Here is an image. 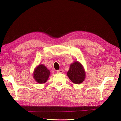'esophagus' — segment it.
<instances>
[{
    "label": "esophagus",
    "mask_w": 121,
    "mask_h": 121,
    "mask_svg": "<svg viewBox=\"0 0 121 121\" xmlns=\"http://www.w3.org/2000/svg\"><path fill=\"white\" fill-rule=\"evenodd\" d=\"M57 72L58 73H63L64 72V70L63 69H59V70H57Z\"/></svg>",
    "instance_id": "1"
}]
</instances>
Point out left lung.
<instances>
[{"label":"left lung","instance_id":"1","mask_svg":"<svg viewBox=\"0 0 121 121\" xmlns=\"http://www.w3.org/2000/svg\"><path fill=\"white\" fill-rule=\"evenodd\" d=\"M67 76L73 83L79 84L85 80L86 72L83 65L78 61H75L70 65Z\"/></svg>","mask_w":121,"mask_h":121}]
</instances>
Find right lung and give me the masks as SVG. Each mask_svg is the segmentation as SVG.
Here are the masks:
<instances>
[{
	"label": "right lung",
	"mask_w": 121,
	"mask_h": 121,
	"mask_svg": "<svg viewBox=\"0 0 121 121\" xmlns=\"http://www.w3.org/2000/svg\"><path fill=\"white\" fill-rule=\"evenodd\" d=\"M50 76V71L44 65L41 64L38 65L34 69L33 72V78L39 84L45 83Z\"/></svg>",
	"instance_id": "obj_1"
}]
</instances>
